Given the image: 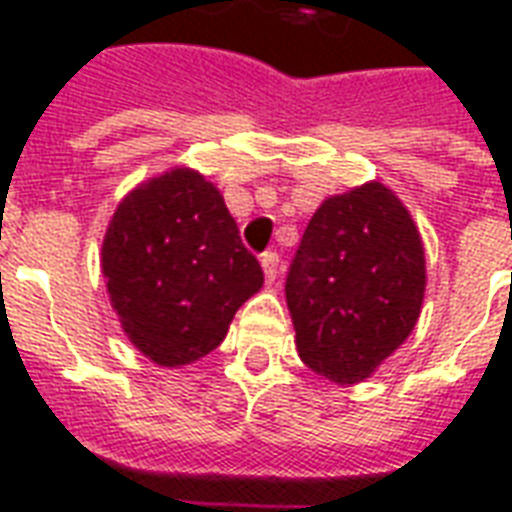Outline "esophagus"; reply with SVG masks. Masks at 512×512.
Listing matches in <instances>:
<instances>
[{
    "label": "esophagus",
    "instance_id": "obj_1",
    "mask_svg": "<svg viewBox=\"0 0 512 512\" xmlns=\"http://www.w3.org/2000/svg\"><path fill=\"white\" fill-rule=\"evenodd\" d=\"M260 263H263L265 281H268V284H273V281H276V276H279V255H276V252H265V255L260 257Z\"/></svg>",
    "mask_w": 512,
    "mask_h": 512
}]
</instances>
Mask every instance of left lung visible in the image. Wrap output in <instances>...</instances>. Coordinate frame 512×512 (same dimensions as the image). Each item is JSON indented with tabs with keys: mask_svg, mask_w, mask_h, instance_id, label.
Segmentation results:
<instances>
[{
	"mask_svg": "<svg viewBox=\"0 0 512 512\" xmlns=\"http://www.w3.org/2000/svg\"><path fill=\"white\" fill-rule=\"evenodd\" d=\"M284 292L305 366L337 385L361 382L420 319L425 252L412 215L382 183L327 199Z\"/></svg>",
	"mask_w": 512,
	"mask_h": 512,
	"instance_id": "1",
	"label": "left lung"
}]
</instances>
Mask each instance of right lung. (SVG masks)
<instances>
[{"label": "right lung", "instance_id": "right-lung-1", "mask_svg": "<svg viewBox=\"0 0 512 512\" xmlns=\"http://www.w3.org/2000/svg\"><path fill=\"white\" fill-rule=\"evenodd\" d=\"M103 276L132 345L162 366L215 350L263 287L220 191L185 167L124 196L103 239Z\"/></svg>", "mask_w": 512, "mask_h": 512}]
</instances>
